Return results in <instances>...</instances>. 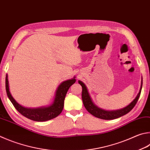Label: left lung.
Here are the masks:
<instances>
[{"instance_id": "obj_1", "label": "left lung", "mask_w": 150, "mask_h": 150, "mask_svg": "<svg viewBox=\"0 0 150 150\" xmlns=\"http://www.w3.org/2000/svg\"><path fill=\"white\" fill-rule=\"evenodd\" d=\"M79 83L81 86H82V100L86 110L88 111L90 113L92 114V115L96 117L102 119H105V120H111V119L119 118L120 117L126 115L127 113L131 111L132 110V108L134 107L136 103L138 102V100L140 96L142 87V79L141 86L139 92H138L137 97L135 98V99L133 100L129 105H128L124 108L120 109V110H118L107 111L97 107V106L93 103V102L92 101V99L88 94V90H87L85 84L81 81H79Z\"/></svg>"}]
</instances>
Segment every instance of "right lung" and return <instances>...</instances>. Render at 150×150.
Returning a JSON list of instances; mask_svg holds the SVG:
<instances>
[{"mask_svg": "<svg viewBox=\"0 0 150 150\" xmlns=\"http://www.w3.org/2000/svg\"><path fill=\"white\" fill-rule=\"evenodd\" d=\"M75 77L62 82L57 88L54 102L50 105L37 108H24L13 99L9 90L8 75H6V91L8 97L21 115L35 121H46L58 116L64 108V99L69 87L75 83Z\"/></svg>", "mask_w": 150, "mask_h": 150, "instance_id": "right-lung-1", "label": "right lung"}]
</instances>
